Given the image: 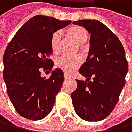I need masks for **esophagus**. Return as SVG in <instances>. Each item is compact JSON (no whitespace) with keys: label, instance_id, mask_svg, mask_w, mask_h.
<instances>
[{"label":"esophagus","instance_id":"34e87169","mask_svg":"<svg viewBox=\"0 0 132 132\" xmlns=\"http://www.w3.org/2000/svg\"><path fill=\"white\" fill-rule=\"evenodd\" d=\"M64 78H65V79H70V77L68 76V75L67 74H64Z\"/></svg>","mask_w":132,"mask_h":132}]
</instances>
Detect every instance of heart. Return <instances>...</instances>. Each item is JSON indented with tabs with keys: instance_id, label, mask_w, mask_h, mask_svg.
I'll return each mask as SVG.
<instances>
[{
	"instance_id": "heart-1",
	"label": "heart",
	"mask_w": 132,
	"mask_h": 132,
	"mask_svg": "<svg viewBox=\"0 0 132 132\" xmlns=\"http://www.w3.org/2000/svg\"><path fill=\"white\" fill-rule=\"evenodd\" d=\"M65 33L69 37L80 44L81 49L84 48V43H85L88 39V32L85 28L80 26H72L67 29ZM61 41H62L61 32L59 31L53 32L51 36V39H50V45H51L53 54L55 55L60 53ZM81 64H82V58L79 56L68 57L62 55L56 60V67L67 74L71 73L76 69H78Z\"/></svg>"
}]
</instances>
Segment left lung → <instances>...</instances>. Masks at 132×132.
I'll return each mask as SVG.
<instances>
[{
	"instance_id": "obj_1",
	"label": "left lung",
	"mask_w": 132,
	"mask_h": 132,
	"mask_svg": "<svg viewBox=\"0 0 132 132\" xmlns=\"http://www.w3.org/2000/svg\"><path fill=\"white\" fill-rule=\"evenodd\" d=\"M73 23L85 27L91 38L88 56L79 70L87 81L76 79L72 103L82 119L101 121L114 109L125 85L128 70L125 50L118 36L102 22L84 19Z\"/></svg>"
}]
</instances>
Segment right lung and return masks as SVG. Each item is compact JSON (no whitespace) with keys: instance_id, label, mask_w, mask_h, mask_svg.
I'll return each instance as SVG.
<instances>
[{"instance_id":"obj_1","label":"right lung","mask_w":132,"mask_h":132,"mask_svg":"<svg viewBox=\"0 0 132 132\" xmlns=\"http://www.w3.org/2000/svg\"><path fill=\"white\" fill-rule=\"evenodd\" d=\"M71 21L36 15L22 26L8 44L3 56V77L10 99L18 114L31 120L45 118L55 104L64 81L62 70L55 69L49 78L41 70L51 71L48 57L52 34Z\"/></svg>"}]
</instances>
